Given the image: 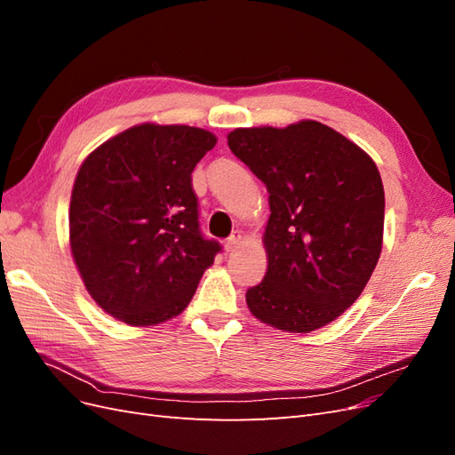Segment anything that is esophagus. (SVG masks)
I'll list each match as a JSON object with an SVG mask.
<instances>
[{
    "mask_svg": "<svg viewBox=\"0 0 455 455\" xmlns=\"http://www.w3.org/2000/svg\"><path fill=\"white\" fill-rule=\"evenodd\" d=\"M241 241H243V233H241V231L231 233V237H228V241L224 243V246H226V252H233V251H235L237 246L241 244Z\"/></svg>",
    "mask_w": 455,
    "mask_h": 455,
    "instance_id": "esophagus-1",
    "label": "esophagus"
}]
</instances>
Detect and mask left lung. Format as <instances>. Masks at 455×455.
<instances>
[{
	"instance_id": "obj_1",
	"label": "left lung",
	"mask_w": 455,
	"mask_h": 455,
	"mask_svg": "<svg viewBox=\"0 0 455 455\" xmlns=\"http://www.w3.org/2000/svg\"><path fill=\"white\" fill-rule=\"evenodd\" d=\"M228 146L269 194L267 271L246 291V306L294 334L336 321L363 294L381 254L385 194L376 163L313 119L235 129Z\"/></svg>"
}]
</instances>
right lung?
Listing matches in <instances>:
<instances>
[{"mask_svg":"<svg viewBox=\"0 0 455 455\" xmlns=\"http://www.w3.org/2000/svg\"><path fill=\"white\" fill-rule=\"evenodd\" d=\"M216 140L197 127L142 123L81 163L72 256L91 298L117 321H171L212 266L220 244L201 235L191 172Z\"/></svg>","mask_w":455,"mask_h":455,"instance_id":"add662e5","label":"right lung"}]
</instances>
